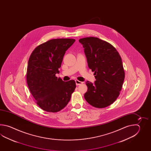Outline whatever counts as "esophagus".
I'll return each mask as SVG.
<instances>
[{
    "mask_svg": "<svg viewBox=\"0 0 151 151\" xmlns=\"http://www.w3.org/2000/svg\"><path fill=\"white\" fill-rule=\"evenodd\" d=\"M76 85H79L82 84V83H83V82L80 81H79V80H76Z\"/></svg>",
    "mask_w": 151,
    "mask_h": 151,
    "instance_id": "obj_1",
    "label": "esophagus"
}]
</instances>
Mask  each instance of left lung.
Here are the masks:
<instances>
[{
    "instance_id": "8db88e82",
    "label": "left lung",
    "mask_w": 151,
    "mask_h": 151,
    "mask_svg": "<svg viewBox=\"0 0 151 151\" xmlns=\"http://www.w3.org/2000/svg\"><path fill=\"white\" fill-rule=\"evenodd\" d=\"M79 41L96 79L94 83L86 82L88 90L84 98L93 107L105 108L116 101L122 88L125 71L122 58L113 46L98 38L86 37Z\"/></svg>"
}]
</instances>
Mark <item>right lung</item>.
Masks as SVG:
<instances>
[{
    "instance_id": "obj_1",
    "label": "right lung",
    "mask_w": 151,
    "mask_h": 151,
    "mask_svg": "<svg viewBox=\"0 0 151 151\" xmlns=\"http://www.w3.org/2000/svg\"><path fill=\"white\" fill-rule=\"evenodd\" d=\"M74 39H53L39 45L29 58L26 80L35 102L42 109L57 112L71 99L76 87L74 80L64 81L55 74L66 51L74 43Z\"/></svg>"
}]
</instances>
